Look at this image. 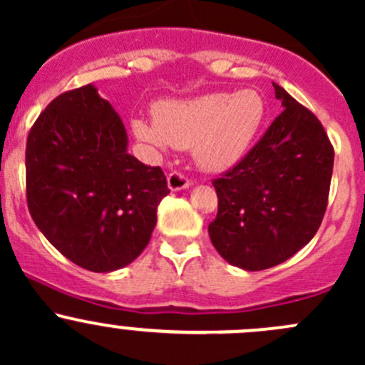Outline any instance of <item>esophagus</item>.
I'll return each mask as SVG.
<instances>
[{
    "instance_id": "1",
    "label": "esophagus",
    "mask_w": 365,
    "mask_h": 365,
    "mask_svg": "<svg viewBox=\"0 0 365 365\" xmlns=\"http://www.w3.org/2000/svg\"><path fill=\"white\" fill-rule=\"evenodd\" d=\"M168 185L171 190H182L192 185V180L187 178V176L182 175L180 171H171L168 175Z\"/></svg>"
}]
</instances>
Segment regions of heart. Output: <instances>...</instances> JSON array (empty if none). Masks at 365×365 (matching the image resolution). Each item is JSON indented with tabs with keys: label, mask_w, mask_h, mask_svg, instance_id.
Masks as SVG:
<instances>
[{
	"label": "heart",
	"mask_w": 365,
	"mask_h": 365,
	"mask_svg": "<svg viewBox=\"0 0 365 365\" xmlns=\"http://www.w3.org/2000/svg\"><path fill=\"white\" fill-rule=\"evenodd\" d=\"M267 97L256 88L235 93H208L189 101H165L153 108V121L134 120L141 141L165 148L194 150L206 171H224L237 164L267 123Z\"/></svg>",
	"instance_id": "b5f03b06"
}]
</instances>
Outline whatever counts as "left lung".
<instances>
[{
  "instance_id": "obj_1",
  "label": "left lung",
  "mask_w": 365,
  "mask_h": 365,
  "mask_svg": "<svg viewBox=\"0 0 365 365\" xmlns=\"http://www.w3.org/2000/svg\"><path fill=\"white\" fill-rule=\"evenodd\" d=\"M284 111L237 165L213 180L208 235L238 268L264 270L311 242L329 203L334 146L322 121L274 83Z\"/></svg>"
}]
</instances>
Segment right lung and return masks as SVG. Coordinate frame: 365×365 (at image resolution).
<instances>
[{
	"mask_svg": "<svg viewBox=\"0 0 365 365\" xmlns=\"http://www.w3.org/2000/svg\"><path fill=\"white\" fill-rule=\"evenodd\" d=\"M168 194L159 165L127 153L120 116L91 84L58 95L29 130V213L81 268L113 272L132 263L148 245Z\"/></svg>",
	"mask_w": 365,
	"mask_h": 365,
	"instance_id": "right-lung-1",
	"label": "right lung"
}]
</instances>
